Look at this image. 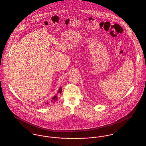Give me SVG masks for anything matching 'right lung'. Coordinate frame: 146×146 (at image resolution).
Instances as JSON below:
<instances>
[{
  "instance_id": "obj_1",
  "label": "right lung",
  "mask_w": 146,
  "mask_h": 146,
  "mask_svg": "<svg viewBox=\"0 0 146 146\" xmlns=\"http://www.w3.org/2000/svg\"><path fill=\"white\" fill-rule=\"evenodd\" d=\"M61 92H62V88H60L59 90L58 91V93L61 94ZM56 100H57V96L56 95L55 96H54V97H52V100H51V102H55ZM48 104V103L47 102V104Z\"/></svg>"
}]
</instances>
